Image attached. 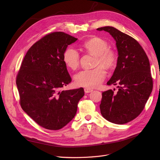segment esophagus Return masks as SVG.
<instances>
[{
  "label": "esophagus",
  "mask_w": 160,
  "mask_h": 160,
  "mask_svg": "<svg viewBox=\"0 0 160 160\" xmlns=\"http://www.w3.org/2000/svg\"><path fill=\"white\" fill-rule=\"evenodd\" d=\"M84 91L86 93H91V92L93 91V89H91L90 88H84Z\"/></svg>",
  "instance_id": "1"
}]
</instances>
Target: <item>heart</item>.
<instances>
[{
    "label": "heart",
    "instance_id": "1",
    "mask_svg": "<svg viewBox=\"0 0 160 160\" xmlns=\"http://www.w3.org/2000/svg\"><path fill=\"white\" fill-rule=\"evenodd\" d=\"M86 51L95 56V66L93 69L83 70L76 74L74 80L79 86L88 88L98 87L106 77V69H112L115 66L117 58L113 50L109 49L107 42L100 38L94 37L86 41L82 45ZM63 61L71 69L74 70L80 63V55L73 48L66 49L63 54Z\"/></svg>",
    "mask_w": 160,
    "mask_h": 160
}]
</instances>
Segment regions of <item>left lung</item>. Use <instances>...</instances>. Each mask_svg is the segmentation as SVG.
<instances>
[{"label":"left lung","mask_w":160,"mask_h":160,"mask_svg":"<svg viewBox=\"0 0 160 160\" xmlns=\"http://www.w3.org/2000/svg\"><path fill=\"white\" fill-rule=\"evenodd\" d=\"M97 30L110 33L118 51L117 67L107 82L109 86H118V91L103 92L100 112L111 122L127 123L141 113L152 91L148 58L140 44L131 36L112 27Z\"/></svg>","instance_id":"8db88e82"}]
</instances>
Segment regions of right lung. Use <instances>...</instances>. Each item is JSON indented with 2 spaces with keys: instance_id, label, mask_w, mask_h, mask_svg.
Instances as JSON below:
<instances>
[{
  "instance_id": "right-lung-1",
  "label": "right lung",
  "mask_w": 160,
  "mask_h": 160,
  "mask_svg": "<svg viewBox=\"0 0 160 160\" xmlns=\"http://www.w3.org/2000/svg\"><path fill=\"white\" fill-rule=\"evenodd\" d=\"M77 39L62 32L46 35L28 50L17 76L22 109L46 129L60 130L68 124L84 95L82 88L62 91L71 82L63 54Z\"/></svg>"
}]
</instances>
